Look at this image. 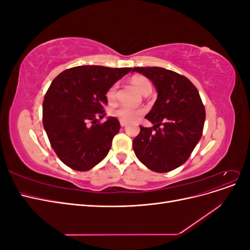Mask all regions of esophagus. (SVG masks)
<instances>
[{"mask_svg":"<svg viewBox=\"0 0 250 250\" xmlns=\"http://www.w3.org/2000/svg\"><path fill=\"white\" fill-rule=\"evenodd\" d=\"M120 124H121V126L124 127L127 125V122H125V121H123V120H120Z\"/></svg>","mask_w":250,"mask_h":250,"instance_id":"obj_1","label":"esophagus"}]
</instances>
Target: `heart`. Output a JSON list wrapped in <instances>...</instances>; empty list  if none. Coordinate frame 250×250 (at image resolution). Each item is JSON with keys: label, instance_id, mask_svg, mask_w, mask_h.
Returning a JSON list of instances; mask_svg holds the SVG:
<instances>
[{"label": "heart", "instance_id": "1", "mask_svg": "<svg viewBox=\"0 0 250 250\" xmlns=\"http://www.w3.org/2000/svg\"><path fill=\"white\" fill-rule=\"evenodd\" d=\"M131 84L143 95L146 93H151V90H152V85H151V82L149 81V79H147L144 76H141V75H135V76L131 78ZM117 88H118L117 84H113L108 88L106 93V98L109 103H112L116 100ZM143 112H144L143 108L130 107V106H126V105H120L118 107L112 108L110 111L111 116L119 118L120 120H123L125 122H132V121L137 120L140 116H142Z\"/></svg>", "mask_w": 250, "mask_h": 250}]
</instances>
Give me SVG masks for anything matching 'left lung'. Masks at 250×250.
I'll use <instances>...</instances> for the list:
<instances>
[{
	"instance_id": "left-lung-1",
	"label": "left lung",
	"mask_w": 250,
	"mask_h": 250,
	"mask_svg": "<svg viewBox=\"0 0 250 250\" xmlns=\"http://www.w3.org/2000/svg\"><path fill=\"white\" fill-rule=\"evenodd\" d=\"M152 81L157 99L145 117L153 127H141L134 153L147 168L169 172L185 164L199 142L206 109L197 88L187 77L163 67H133Z\"/></svg>"
}]
</instances>
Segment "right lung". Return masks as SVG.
Here are the masks:
<instances>
[{
	"label": "right lung",
	"instance_id": "1",
	"mask_svg": "<svg viewBox=\"0 0 250 250\" xmlns=\"http://www.w3.org/2000/svg\"><path fill=\"white\" fill-rule=\"evenodd\" d=\"M131 67L80 65L52 81L42 103V124L55 153L67 167L88 171L107 155L120 130L117 118L106 115L108 88Z\"/></svg>",
	"mask_w": 250,
	"mask_h": 250
}]
</instances>
